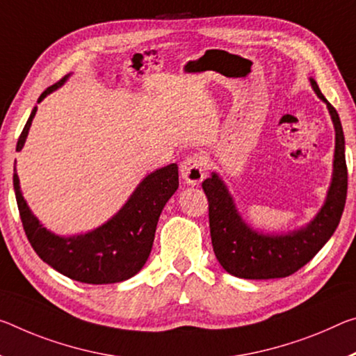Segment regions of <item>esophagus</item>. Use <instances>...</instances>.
Masks as SVG:
<instances>
[{"instance_id": "obj_1", "label": "esophagus", "mask_w": 356, "mask_h": 356, "mask_svg": "<svg viewBox=\"0 0 356 356\" xmlns=\"http://www.w3.org/2000/svg\"><path fill=\"white\" fill-rule=\"evenodd\" d=\"M206 174V158L201 154H193L185 158L180 165V176L190 185H198Z\"/></svg>"}]
</instances>
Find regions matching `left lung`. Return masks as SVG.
I'll return each instance as SVG.
<instances>
[{"mask_svg":"<svg viewBox=\"0 0 356 356\" xmlns=\"http://www.w3.org/2000/svg\"><path fill=\"white\" fill-rule=\"evenodd\" d=\"M312 88L323 99L334 123L336 150L332 182L321 211L306 228L289 234H261L242 222L227 187L216 172L202 182L209 201V227L213 253L223 269L241 279H280L301 269L317 255L341 222L347 198L346 140L334 107L321 95L317 82Z\"/></svg>","mask_w":356,"mask_h":356,"instance_id":"8db88e82","label":"left lung"}]
</instances>
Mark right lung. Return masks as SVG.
Wrapping results in <instances>:
<instances>
[{
    "label": "right lung",
    "instance_id": "obj_1",
    "mask_svg": "<svg viewBox=\"0 0 356 356\" xmlns=\"http://www.w3.org/2000/svg\"><path fill=\"white\" fill-rule=\"evenodd\" d=\"M65 81L66 77L44 90L38 103ZM35 114L36 107L31 111L17 140V150L24 147ZM177 187L179 169L176 163L156 169L139 184L127 204L103 227L87 234L60 238L44 228L33 216L20 193L19 177L14 174L20 220L38 257L66 277L93 285L123 282L143 269L154 245L158 218Z\"/></svg>",
    "mask_w": 356,
    "mask_h": 356
}]
</instances>
